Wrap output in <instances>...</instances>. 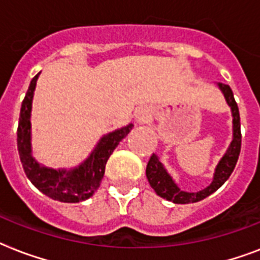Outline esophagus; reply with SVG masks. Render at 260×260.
<instances>
[{
  "instance_id": "obj_1",
  "label": "esophagus",
  "mask_w": 260,
  "mask_h": 260,
  "mask_svg": "<svg viewBox=\"0 0 260 260\" xmlns=\"http://www.w3.org/2000/svg\"><path fill=\"white\" fill-rule=\"evenodd\" d=\"M139 118H140V120H144V114H142V116H139Z\"/></svg>"
}]
</instances>
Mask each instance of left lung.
I'll return each mask as SVG.
<instances>
[{"label":"left lung","instance_id":"1","mask_svg":"<svg viewBox=\"0 0 260 260\" xmlns=\"http://www.w3.org/2000/svg\"><path fill=\"white\" fill-rule=\"evenodd\" d=\"M218 87L224 94L228 105L232 110V117H234V139L231 142L228 150L218 162L216 171H214L213 181L208 187L204 190H200L197 193H187L178 187V185L174 182L170 174L167 173L163 165L159 162V158L155 154L151 155L148 165L146 169L147 179L150 182L151 187L155 190V193L160 196L162 198L171 201L174 204H190V202H198L214 193L216 190L220 189L224 182L230 178V175L234 171L236 162H238L239 155H240V148H242V132H240V114H239L238 104L235 101L234 93L228 85L218 83Z\"/></svg>","mask_w":260,"mask_h":260}]
</instances>
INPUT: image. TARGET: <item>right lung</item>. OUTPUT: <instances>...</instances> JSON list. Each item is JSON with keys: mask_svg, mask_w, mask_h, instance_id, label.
<instances>
[{"mask_svg": "<svg viewBox=\"0 0 260 260\" xmlns=\"http://www.w3.org/2000/svg\"><path fill=\"white\" fill-rule=\"evenodd\" d=\"M40 73L35 75L30 81L25 98L21 104L20 118L17 128V150L24 171L29 181L38 187L42 193L52 200L60 202L85 201L94 194L100 187L101 179L105 174V165L108 159L118 146V143L125 138L132 129V124L122 126L105 135L98 142L89 158L78 167L71 170H54L50 167L42 166L30 154V109L32 98L36 87V82Z\"/></svg>", "mask_w": 260, "mask_h": 260, "instance_id": "right-lung-1", "label": "right lung"}]
</instances>
